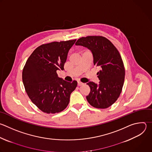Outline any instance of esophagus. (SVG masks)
Listing matches in <instances>:
<instances>
[{"label": "esophagus", "instance_id": "34e87169", "mask_svg": "<svg viewBox=\"0 0 152 152\" xmlns=\"http://www.w3.org/2000/svg\"><path fill=\"white\" fill-rule=\"evenodd\" d=\"M83 85V83H82V82H77V85L79 86H82V85Z\"/></svg>", "mask_w": 152, "mask_h": 152}]
</instances>
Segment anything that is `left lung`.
Here are the masks:
<instances>
[{"label": "left lung", "mask_w": 152, "mask_h": 152, "mask_svg": "<svg viewBox=\"0 0 152 152\" xmlns=\"http://www.w3.org/2000/svg\"><path fill=\"white\" fill-rule=\"evenodd\" d=\"M75 45L89 49L94 64L100 69L97 73L99 84L87 83L91 89L87 101L94 107L108 108L119 98L125 79V67L118 50L109 39L100 36L82 37Z\"/></svg>", "instance_id": "1"}]
</instances>
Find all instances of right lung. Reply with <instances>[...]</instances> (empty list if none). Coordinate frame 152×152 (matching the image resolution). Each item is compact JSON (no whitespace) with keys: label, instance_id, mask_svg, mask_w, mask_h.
I'll use <instances>...</instances> for the list:
<instances>
[{"label":"right lung","instance_id":"1","mask_svg":"<svg viewBox=\"0 0 152 152\" xmlns=\"http://www.w3.org/2000/svg\"><path fill=\"white\" fill-rule=\"evenodd\" d=\"M75 40L53 42L37 47L27 60L22 74L26 91L31 102L43 112L59 113L70 102L77 83L59 77L57 70H64L69 50Z\"/></svg>","mask_w":152,"mask_h":152}]
</instances>
